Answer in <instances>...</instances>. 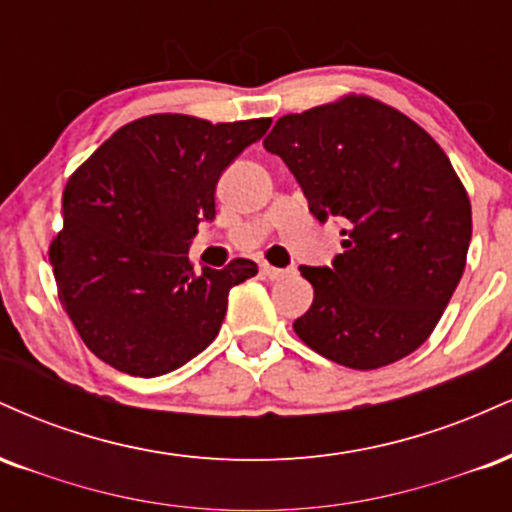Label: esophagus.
Wrapping results in <instances>:
<instances>
[{"mask_svg": "<svg viewBox=\"0 0 512 512\" xmlns=\"http://www.w3.org/2000/svg\"><path fill=\"white\" fill-rule=\"evenodd\" d=\"M284 274H286V269L272 267V264H262V276H267V279H281Z\"/></svg>", "mask_w": 512, "mask_h": 512, "instance_id": "obj_1", "label": "esophagus"}]
</instances>
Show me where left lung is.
<instances>
[{"mask_svg": "<svg viewBox=\"0 0 512 512\" xmlns=\"http://www.w3.org/2000/svg\"><path fill=\"white\" fill-rule=\"evenodd\" d=\"M317 221L342 223L332 267H301L315 298L293 330L339 366L373 370L431 337L460 284L472 204L431 134L390 105L344 96L276 120L264 139Z\"/></svg>", "mask_w": 512, "mask_h": 512, "instance_id": "obj_1", "label": "left lung"}]
</instances>
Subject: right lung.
I'll return each instance as SVG.
<instances>
[{
  "label": "right lung",
  "mask_w": 512,
  "mask_h": 512,
  "mask_svg": "<svg viewBox=\"0 0 512 512\" xmlns=\"http://www.w3.org/2000/svg\"><path fill=\"white\" fill-rule=\"evenodd\" d=\"M269 125V117L211 125L149 115L117 129L74 170L50 264L62 308L108 366L156 378L214 342L228 291L257 264L195 272L187 252L199 223L214 221L221 173Z\"/></svg>",
  "instance_id": "obj_1"
}]
</instances>
